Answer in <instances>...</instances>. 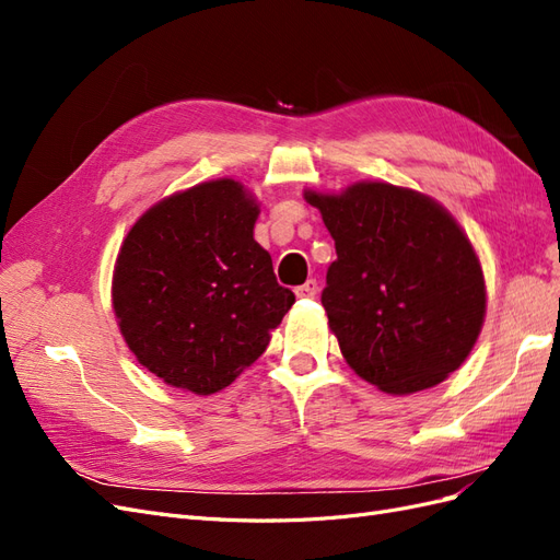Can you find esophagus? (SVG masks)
<instances>
[{"label":"esophagus","instance_id":"1","mask_svg":"<svg viewBox=\"0 0 560 560\" xmlns=\"http://www.w3.org/2000/svg\"><path fill=\"white\" fill-rule=\"evenodd\" d=\"M294 292H296V296H299V299H313V296L319 292V284H317V280H313V278H311V280L303 282L301 287H296Z\"/></svg>","mask_w":560,"mask_h":560}]
</instances>
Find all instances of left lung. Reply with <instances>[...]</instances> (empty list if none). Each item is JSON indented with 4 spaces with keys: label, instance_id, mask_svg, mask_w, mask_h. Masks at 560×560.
<instances>
[{
    "label": "left lung",
    "instance_id": "1",
    "mask_svg": "<svg viewBox=\"0 0 560 560\" xmlns=\"http://www.w3.org/2000/svg\"><path fill=\"white\" fill-rule=\"evenodd\" d=\"M336 245L322 306L346 362L389 395L442 383L486 315L481 264L432 198L385 182L308 191Z\"/></svg>",
    "mask_w": 560,
    "mask_h": 560
}]
</instances>
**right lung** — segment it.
Here are the masks:
<instances>
[{"mask_svg": "<svg viewBox=\"0 0 560 560\" xmlns=\"http://www.w3.org/2000/svg\"><path fill=\"white\" fill-rule=\"evenodd\" d=\"M259 208L214 179L144 212L118 252L112 303L138 362L167 385L212 395L257 362L294 292L254 241Z\"/></svg>", "mask_w": 560, "mask_h": 560, "instance_id": "add662e5", "label": "right lung"}]
</instances>
